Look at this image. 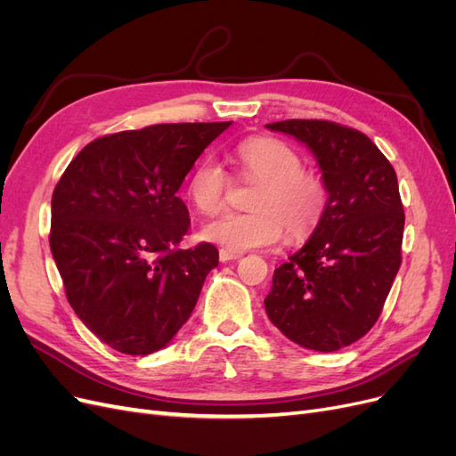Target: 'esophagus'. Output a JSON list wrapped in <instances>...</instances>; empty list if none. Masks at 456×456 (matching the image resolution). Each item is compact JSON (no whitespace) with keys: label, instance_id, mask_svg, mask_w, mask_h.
Wrapping results in <instances>:
<instances>
[{"label":"esophagus","instance_id":"34e87169","mask_svg":"<svg viewBox=\"0 0 456 456\" xmlns=\"http://www.w3.org/2000/svg\"><path fill=\"white\" fill-rule=\"evenodd\" d=\"M240 256H241L240 253H233V251H228V249H220V251H218L220 262H230V260H236V258H240Z\"/></svg>","mask_w":456,"mask_h":456}]
</instances>
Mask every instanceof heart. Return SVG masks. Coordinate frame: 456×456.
I'll return each mask as SVG.
<instances>
[{"instance_id": "1", "label": "heart", "mask_w": 456, "mask_h": 456, "mask_svg": "<svg viewBox=\"0 0 456 456\" xmlns=\"http://www.w3.org/2000/svg\"><path fill=\"white\" fill-rule=\"evenodd\" d=\"M245 181L260 188L251 201L253 213H226L201 230V236L228 251L241 253L270 247L283 238H310L329 207V188L320 175L305 169L300 154L272 136H253L236 148ZM232 178L213 158L201 159L190 176L188 194L196 209L215 215L226 207Z\"/></svg>"}]
</instances>
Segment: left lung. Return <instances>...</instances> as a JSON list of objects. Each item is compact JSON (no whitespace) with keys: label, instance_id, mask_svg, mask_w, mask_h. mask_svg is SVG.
<instances>
[{"label":"left lung","instance_id":"1","mask_svg":"<svg viewBox=\"0 0 456 456\" xmlns=\"http://www.w3.org/2000/svg\"><path fill=\"white\" fill-rule=\"evenodd\" d=\"M305 142L329 188L306 245L275 268L270 322L300 346L337 352L377 323L402 266L405 213L395 171L367 134L325 119L266 126Z\"/></svg>","mask_w":456,"mask_h":456}]
</instances>
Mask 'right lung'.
<instances>
[{
    "label": "right lung",
    "mask_w": 456,
    "mask_h": 456,
    "mask_svg": "<svg viewBox=\"0 0 456 456\" xmlns=\"http://www.w3.org/2000/svg\"><path fill=\"white\" fill-rule=\"evenodd\" d=\"M232 121L161 123L89 142L51 200V253L66 298L110 348L167 346L218 266L211 243L178 249L190 230L176 196L201 151Z\"/></svg>",
    "instance_id": "right-lung-1"
}]
</instances>
